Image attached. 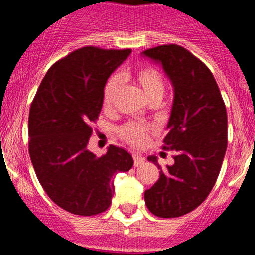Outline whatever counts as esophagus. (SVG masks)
<instances>
[{
  "mask_svg": "<svg viewBox=\"0 0 255 255\" xmlns=\"http://www.w3.org/2000/svg\"><path fill=\"white\" fill-rule=\"evenodd\" d=\"M133 160H134V166H139V165H142L145 159H144L142 155H139V154L134 153L133 154Z\"/></svg>",
  "mask_w": 255,
  "mask_h": 255,
  "instance_id": "esophagus-1",
  "label": "esophagus"
}]
</instances>
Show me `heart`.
<instances>
[{"label":"heart","mask_w":255,"mask_h":255,"mask_svg":"<svg viewBox=\"0 0 255 255\" xmlns=\"http://www.w3.org/2000/svg\"><path fill=\"white\" fill-rule=\"evenodd\" d=\"M133 81L142 89V91L150 104L159 102L163 100L165 94V81L163 75L155 68L144 65L138 68L132 75ZM121 87L120 76L113 75L106 81L102 94V105L104 109L110 110L115 105L116 97ZM151 132L149 125L140 122H127L118 128V134L126 143L133 146H142L146 142L148 134Z\"/></svg>","instance_id":"obj_1"}]
</instances>
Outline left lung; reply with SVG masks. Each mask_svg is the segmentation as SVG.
Instances as JSON below:
<instances>
[{
	"mask_svg": "<svg viewBox=\"0 0 255 255\" xmlns=\"http://www.w3.org/2000/svg\"><path fill=\"white\" fill-rule=\"evenodd\" d=\"M144 56L160 63L174 86V101L163 149L174 150L165 170L144 192L148 210L161 218L180 217L206 200L220 174L227 149V111L210 69L176 44L146 49Z\"/></svg>",
	"mask_w": 255,
	"mask_h": 255,
	"instance_id": "obj_1",
	"label": "left lung"
}]
</instances>
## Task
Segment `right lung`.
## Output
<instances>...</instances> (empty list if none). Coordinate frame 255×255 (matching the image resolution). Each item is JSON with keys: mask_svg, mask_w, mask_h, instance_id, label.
I'll use <instances>...</instances> for the list:
<instances>
[{"mask_svg": "<svg viewBox=\"0 0 255 255\" xmlns=\"http://www.w3.org/2000/svg\"><path fill=\"white\" fill-rule=\"evenodd\" d=\"M130 49L84 47L56 61L30 105L29 155L40 185L54 204L79 216H94L111 205L113 176L133 166L127 150L110 145L97 158L87 150L102 109L110 75Z\"/></svg>", "mask_w": 255, "mask_h": 255, "instance_id": "right-lung-1", "label": "right lung"}]
</instances>
